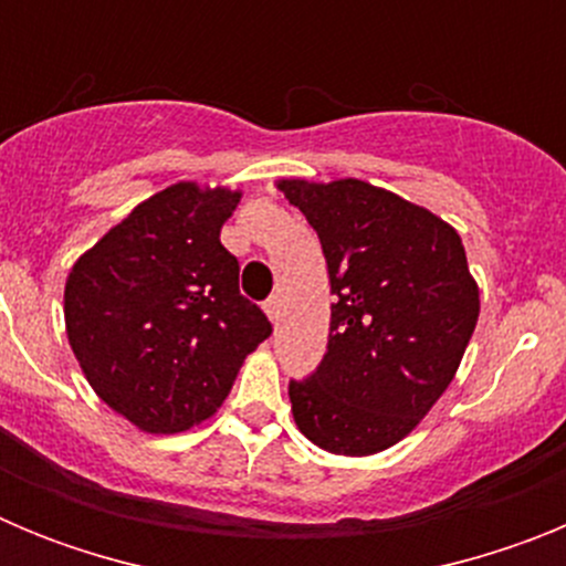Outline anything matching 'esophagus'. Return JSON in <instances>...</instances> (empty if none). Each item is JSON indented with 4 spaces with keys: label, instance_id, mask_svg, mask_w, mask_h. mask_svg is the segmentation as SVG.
Instances as JSON below:
<instances>
[{
    "label": "esophagus",
    "instance_id": "esophagus-1",
    "mask_svg": "<svg viewBox=\"0 0 566 566\" xmlns=\"http://www.w3.org/2000/svg\"><path fill=\"white\" fill-rule=\"evenodd\" d=\"M263 312L269 314V319H272V323H277V317H280V300L277 297H269L266 303H263Z\"/></svg>",
    "mask_w": 566,
    "mask_h": 566
}]
</instances>
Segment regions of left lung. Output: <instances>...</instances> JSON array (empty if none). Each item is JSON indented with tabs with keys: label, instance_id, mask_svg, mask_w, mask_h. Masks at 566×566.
Wrapping results in <instances>:
<instances>
[{
	"label": "left lung",
	"instance_id": "1",
	"mask_svg": "<svg viewBox=\"0 0 566 566\" xmlns=\"http://www.w3.org/2000/svg\"><path fill=\"white\" fill-rule=\"evenodd\" d=\"M277 189L317 232L337 297L326 357L289 382L294 422L323 451L371 457L408 437L457 377L479 319L462 238L357 178Z\"/></svg>",
	"mask_w": 566,
	"mask_h": 566
}]
</instances>
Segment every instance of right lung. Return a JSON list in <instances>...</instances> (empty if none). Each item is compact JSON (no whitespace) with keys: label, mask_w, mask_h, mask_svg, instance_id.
I'll use <instances>...</instances> for the list:
<instances>
[{"label":"right lung","mask_w":566,"mask_h":566,"mask_svg":"<svg viewBox=\"0 0 566 566\" xmlns=\"http://www.w3.org/2000/svg\"><path fill=\"white\" fill-rule=\"evenodd\" d=\"M238 203V189L172 184L70 269V348L93 391L138 431L181 433L212 417L272 334L221 243Z\"/></svg>","instance_id":"add662e5"}]
</instances>
